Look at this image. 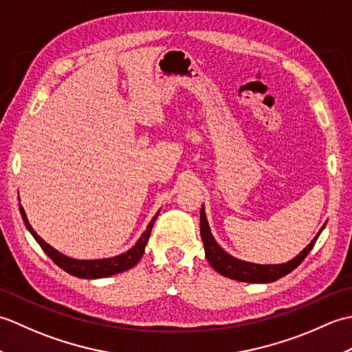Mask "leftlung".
<instances>
[{"label": "left lung", "mask_w": 352, "mask_h": 352, "mask_svg": "<svg viewBox=\"0 0 352 352\" xmlns=\"http://www.w3.org/2000/svg\"><path fill=\"white\" fill-rule=\"evenodd\" d=\"M199 223H201V239H203L204 250H206V257L208 263L212 265L216 272H219L223 276H228L231 280L237 281H245V283H272L275 280L281 278V276L287 275L289 272L294 271V269L301 263V261L307 257V254L313 248V245L316 243L319 234L322 233L324 227L319 230L316 237L305 246V248L298 254L295 258H292L287 263L283 265H256L250 263V261L239 260L233 256H230L228 252L223 251L221 246L216 243L214 237L210 233V227H208V222L206 218V210L204 206L201 207L199 213Z\"/></svg>", "instance_id": "left-lung-1"}]
</instances>
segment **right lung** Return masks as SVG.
Listing matches in <instances>:
<instances>
[{"mask_svg": "<svg viewBox=\"0 0 352 352\" xmlns=\"http://www.w3.org/2000/svg\"><path fill=\"white\" fill-rule=\"evenodd\" d=\"M19 212L27 230L36 239V242L41 245V248L45 251V254H47V256L54 261L58 267H62L65 272H68L74 276H78V278H91V280L104 278V276L124 272L126 269H131L134 265H138V261L142 258V256H144L145 252V246L148 243L149 234H151L154 221L157 216H159V213H155L153 221L148 223L146 230L144 231V234L139 237L136 245L126 252L121 254V256L110 257V258H98V260H77V258H71L68 256H65V254L58 252L57 250L52 248L51 245L45 242L43 239L33 230V227L30 226L27 214L24 212V208H22V206H19Z\"/></svg>", "mask_w": 352, "mask_h": 352, "instance_id": "obj_1", "label": "right lung"}]
</instances>
